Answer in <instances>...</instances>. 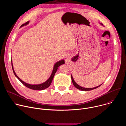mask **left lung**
<instances>
[{
  "label": "left lung",
  "mask_w": 126,
  "mask_h": 126,
  "mask_svg": "<svg viewBox=\"0 0 126 126\" xmlns=\"http://www.w3.org/2000/svg\"><path fill=\"white\" fill-rule=\"evenodd\" d=\"M101 24L103 25L102 24ZM71 79H72V83H73L74 86L77 89H79V90H81V91H90V90H92L95 89H96V88H98L99 87H100L101 85H102V84L101 85H99V86H97V87H94V88H83V87H81L80 86H79V85H78V84L75 82V81H74V79H73V77H72V75H71Z\"/></svg>",
  "instance_id": "8db88e82"
}]
</instances>
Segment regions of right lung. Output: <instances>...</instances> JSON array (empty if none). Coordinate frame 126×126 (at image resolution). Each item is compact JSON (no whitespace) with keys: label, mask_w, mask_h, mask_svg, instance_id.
<instances>
[{"label":"right lung","mask_w":126,"mask_h":126,"mask_svg":"<svg viewBox=\"0 0 126 126\" xmlns=\"http://www.w3.org/2000/svg\"><path fill=\"white\" fill-rule=\"evenodd\" d=\"M29 23V21H27V22H26L25 23H24L22 25H21L20 27H22V26H24L25 25H27L28 23ZM65 63V62H64V60H61L57 62H56L54 66V67H53V71H52V74L50 76V77H49V78L46 81H45V82L42 83V84H37V85H32V84H28V83H26L25 82H24V81H23L21 79H20L17 76V75L16 74L15 71L14 70V69H13V64H12V60H11V65H12V70H13V73L15 75V76H16V77H17V78L25 86H26V87L29 88V89H32V90H44L46 88H47L48 87H49L50 86V85H51V83H52V81L53 80V79L54 78V76L55 75V74L56 73V71L58 68V67L62 65V64H64Z\"/></svg>","instance_id":"1"}]
</instances>
